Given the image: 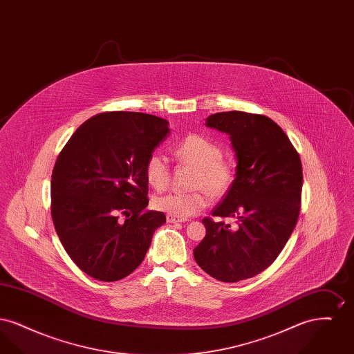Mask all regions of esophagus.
<instances>
[{
  "instance_id": "1",
  "label": "esophagus",
  "mask_w": 354,
  "mask_h": 354,
  "mask_svg": "<svg viewBox=\"0 0 354 354\" xmlns=\"http://www.w3.org/2000/svg\"><path fill=\"white\" fill-rule=\"evenodd\" d=\"M167 221L169 223H185L187 219L185 218H179V216H175V215H167Z\"/></svg>"
}]
</instances>
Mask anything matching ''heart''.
<instances>
[{"label": "heart", "instance_id": "1", "mask_svg": "<svg viewBox=\"0 0 354 354\" xmlns=\"http://www.w3.org/2000/svg\"><path fill=\"white\" fill-rule=\"evenodd\" d=\"M174 155L179 162L195 166L191 192H169L153 201L155 208L179 218L195 215L209 203V195H224L235 182L237 163L232 156L221 155L219 146L204 135L191 133L175 146ZM147 183L155 189H165L169 183V166L159 152H152L145 165Z\"/></svg>", "mask_w": 354, "mask_h": 354}]
</instances>
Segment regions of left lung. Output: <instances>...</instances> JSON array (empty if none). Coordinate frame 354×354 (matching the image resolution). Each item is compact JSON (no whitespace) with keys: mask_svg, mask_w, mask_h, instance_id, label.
<instances>
[{"mask_svg":"<svg viewBox=\"0 0 354 354\" xmlns=\"http://www.w3.org/2000/svg\"><path fill=\"white\" fill-rule=\"evenodd\" d=\"M205 124L231 136L237 158L235 182L204 218L205 236L194 250L214 279L237 283L267 270L286 247L301 208L300 155L283 129L261 114L216 113Z\"/></svg>","mask_w":354,"mask_h":354,"instance_id":"1","label":"left lung"}]
</instances>
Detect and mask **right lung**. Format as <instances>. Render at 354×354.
<instances>
[{
	"mask_svg": "<svg viewBox=\"0 0 354 354\" xmlns=\"http://www.w3.org/2000/svg\"><path fill=\"white\" fill-rule=\"evenodd\" d=\"M169 134V122L143 113L107 111L84 122L51 174V219L80 270L117 281L143 261L166 215L147 209L145 165Z\"/></svg>",
	"mask_w": 354,
	"mask_h": 354,
	"instance_id": "right-lung-1",
	"label": "right lung"
}]
</instances>
